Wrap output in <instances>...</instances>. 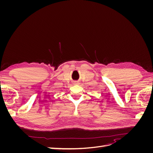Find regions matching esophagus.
Wrapping results in <instances>:
<instances>
[{"mask_svg": "<svg viewBox=\"0 0 153 153\" xmlns=\"http://www.w3.org/2000/svg\"><path fill=\"white\" fill-rule=\"evenodd\" d=\"M74 84H76V85H78V84H79V83H78V82H75V83H74Z\"/></svg>", "mask_w": 153, "mask_h": 153, "instance_id": "34e87169", "label": "esophagus"}]
</instances>
